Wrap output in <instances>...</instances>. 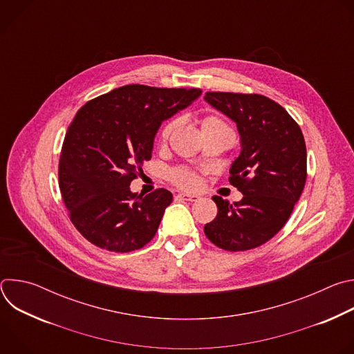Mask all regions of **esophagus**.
<instances>
[{
	"label": "esophagus",
	"mask_w": 354,
	"mask_h": 354,
	"mask_svg": "<svg viewBox=\"0 0 354 354\" xmlns=\"http://www.w3.org/2000/svg\"><path fill=\"white\" fill-rule=\"evenodd\" d=\"M176 197L186 201H197L200 198L197 194H189V193H179Z\"/></svg>",
	"instance_id": "34e87169"
}]
</instances>
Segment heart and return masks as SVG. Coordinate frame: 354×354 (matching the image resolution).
Returning a JSON list of instances; mask_svg holds the SVG:
<instances>
[{"instance_id": "obj_1", "label": "heart", "mask_w": 354, "mask_h": 354, "mask_svg": "<svg viewBox=\"0 0 354 354\" xmlns=\"http://www.w3.org/2000/svg\"><path fill=\"white\" fill-rule=\"evenodd\" d=\"M176 123H178L176 120H171V122H168L162 127V131H161V138L162 140H167L169 137V134L175 129ZM218 126H225V123L220 118H216V116H206L203 120H201V130L209 129V127H218ZM171 179L178 186H180L183 189H194L197 186V183H198L197 176L193 172H190V171H187L185 168H178V169L172 171Z\"/></svg>"}]
</instances>
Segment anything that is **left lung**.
<instances>
[{
    "label": "left lung",
    "instance_id": "obj_1",
    "mask_svg": "<svg viewBox=\"0 0 354 354\" xmlns=\"http://www.w3.org/2000/svg\"><path fill=\"white\" fill-rule=\"evenodd\" d=\"M205 99L236 123L241 153L230 183L243 194L234 205L213 196L218 212L205 234L225 250L258 248L284 227L306 186L304 136L287 111L263 95L206 92Z\"/></svg>",
    "mask_w": 354,
    "mask_h": 354
}]
</instances>
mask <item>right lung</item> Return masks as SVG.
Here are the masks:
<instances>
[{
  "label": "right lung",
  "instance_id": "obj_1",
  "mask_svg": "<svg viewBox=\"0 0 354 354\" xmlns=\"http://www.w3.org/2000/svg\"><path fill=\"white\" fill-rule=\"evenodd\" d=\"M201 95L197 88L124 85L86 102L64 137L59 185L70 220L91 243L131 252L154 238L172 193H133L161 123Z\"/></svg>",
  "mask_w": 354,
  "mask_h": 354
}]
</instances>
